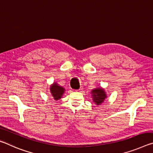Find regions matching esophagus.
I'll return each instance as SVG.
<instances>
[{
    "instance_id": "esophagus-1",
    "label": "esophagus",
    "mask_w": 153,
    "mask_h": 153,
    "mask_svg": "<svg viewBox=\"0 0 153 153\" xmlns=\"http://www.w3.org/2000/svg\"><path fill=\"white\" fill-rule=\"evenodd\" d=\"M83 90V87L82 86H80L78 90H77V91H79V92H81L82 90Z\"/></svg>"
}]
</instances>
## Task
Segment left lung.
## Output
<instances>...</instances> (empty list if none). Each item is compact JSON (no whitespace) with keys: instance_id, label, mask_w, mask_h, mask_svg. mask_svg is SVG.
<instances>
[{"instance_id":"obj_1","label":"left lung","mask_w":153,"mask_h":153,"mask_svg":"<svg viewBox=\"0 0 153 153\" xmlns=\"http://www.w3.org/2000/svg\"><path fill=\"white\" fill-rule=\"evenodd\" d=\"M93 101H94L97 105H100L104 101L106 97V94L105 90L102 89L101 88L93 90L92 91Z\"/></svg>"}]
</instances>
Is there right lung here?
Masks as SVG:
<instances>
[{"label":"right lung","mask_w":153,"mask_h":153,"mask_svg":"<svg viewBox=\"0 0 153 153\" xmlns=\"http://www.w3.org/2000/svg\"><path fill=\"white\" fill-rule=\"evenodd\" d=\"M64 90H65L63 87L58 86L55 83L51 86V94L53 95L54 99L56 100H57L59 98H61V96L63 94Z\"/></svg>","instance_id":"right-lung-1"}]
</instances>
